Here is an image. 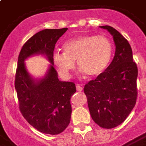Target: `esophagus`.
<instances>
[{"label":"esophagus","mask_w":146,"mask_h":146,"mask_svg":"<svg viewBox=\"0 0 146 146\" xmlns=\"http://www.w3.org/2000/svg\"><path fill=\"white\" fill-rule=\"evenodd\" d=\"M76 91H78V92H81V91L83 90V87L80 85V84H76Z\"/></svg>","instance_id":"1"}]
</instances>
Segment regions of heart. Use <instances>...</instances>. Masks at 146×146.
<instances>
[{
	"mask_svg": "<svg viewBox=\"0 0 146 146\" xmlns=\"http://www.w3.org/2000/svg\"><path fill=\"white\" fill-rule=\"evenodd\" d=\"M63 52L53 54V63L63 78H69L75 66L88 76H97L104 72L112 56V44L102 35H84L70 40L62 46Z\"/></svg>",
	"mask_w": 146,
	"mask_h": 146,
	"instance_id": "heart-1",
	"label": "heart"
}]
</instances>
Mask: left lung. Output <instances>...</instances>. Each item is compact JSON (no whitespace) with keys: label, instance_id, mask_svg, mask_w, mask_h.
<instances>
[{"label":"left lung","instance_id":"8db88e82","mask_svg":"<svg viewBox=\"0 0 146 146\" xmlns=\"http://www.w3.org/2000/svg\"><path fill=\"white\" fill-rule=\"evenodd\" d=\"M100 27L113 36L115 54L104 72L85 84L84 91L93 120L110 129L122 123L135 107L138 68L128 41L113 27Z\"/></svg>","mask_w":146,"mask_h":146}]
</instances>
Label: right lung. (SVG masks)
I'll return each mask as SVG.
<instances>
[{
    "mask_svg": "<svg viewBox=\"0 0 146 146\" xmlns=\"http://www.w3.org/2000/svg\"><path fill=\"white\" fill-rule=\"evenodd\" d=\"M67 30L46 29L36 33L25 43L18 58L15 88L19 109L27 122L44 134H60L71 119L70 98L76 86L58 80L52 59L55 44ZM35 55L44 56L51 63L45 76L39 78L30 75L25 62Z\"/></svg>",
    "mask_w": 146,
    "mask_h": 146,
    "instance_id": "obj_1",
    "label": "right lung"
}]
</instances>
